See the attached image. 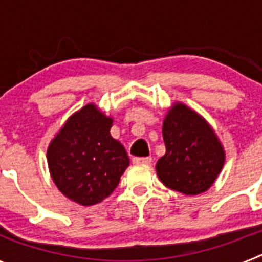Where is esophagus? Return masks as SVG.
Here are the masks:
<instances>
[{
  "label": "esophagus",
  "mask_w": 262,
  "mask_h": 262,
  "mask_svg": "<svg viewBox=\"0 0 262 262\" xmlns=\"http://www.w3.org/2000/svg\"><path fill=\"white\" fill-rule=\"evenodd\" d=\"M133 163L149 165V164L152 163V157H133Z\"/></svg>",
  "instance_id": "obj_1"
}]
</instances>
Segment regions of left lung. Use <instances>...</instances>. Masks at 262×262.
<instances>
[{"instance_id": "1", "label": "left lung", "mask_w": 262, "mask_h": 262, "mask_svg": "<svg viewBox=\"0 0 262 262\" xmlns=\"http://www.w3.org/2000/svg\"><path fill=\"white\" fill-rule=\"evenodd\" d=\"M166 152L156 164L160 181L185 195L209 190L224 165L216 134L198 113L176 102L163 123Z\"/></svg>"}]
</instances>
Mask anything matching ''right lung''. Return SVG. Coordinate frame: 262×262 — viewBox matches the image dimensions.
Here are the masks:
<instances>
[{
  "instance_id": "obj_1",
  "label": "right lung",
  "mask_w": 262,
  "mask_h": 262,
  "mask_svg": "<svg viewBox=\"0 0 262 262\" xmlns=\"http://www.w3.org/2000/svg\"><path fill=\"white\" fill-rule=\"evenodd\" d=\"M113 118L94 103L71 115L47 149L51 177L67 198L92 206L107 198L129 164L124 147L111 138Z\"/></svg>"
}]
</instances>
